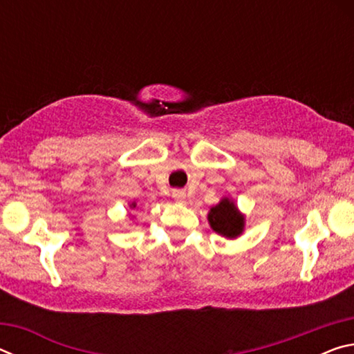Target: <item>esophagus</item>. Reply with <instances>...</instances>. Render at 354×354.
<instances>
[{"mask_svg": "<svg viewBox=\"0 0 354 354\" xmlns=\"http://www.w3.org/2000/svg\"><path fill=\"white\" fill-rule=\"evenodd\" d=\"M173 198H175L178 203H183L185 198V192L184 190H173Z\"/></svg>", "mask_w": 354, "mask_h": 354, "instance_id": "obj_1", "label": "esophagus"}]
</instances>
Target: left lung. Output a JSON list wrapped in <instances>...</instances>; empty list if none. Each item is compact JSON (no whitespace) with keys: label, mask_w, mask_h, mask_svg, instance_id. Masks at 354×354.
Here are the masks:
<instances>
[{"label":"left lung","mask_w":354,"mask_h":354,"mask_svg":"<svg viewBox=\"0 0 354 354\" xmlns=\"http://www.w3.org/2000/svg\"><path fill=\"white\" fill-rule=\"evenodd\" d=\"M207 220L217 234L227 239L239 237L245 227V217L239 212L234 201H231L230 198H223L217 206L211 207V211L207 214Z\"/></svg>","instance_id":"left-lung-1"}]
</instances>
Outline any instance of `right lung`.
<instances>
[{
	"instance_id": "obj_1",
	"label": "right lung",
	"mask_w": 354,
	"mask_h": 354,
	"mask_svg": "<svg viewBox=\"0 0 354 354\" xmlns=\"http://www.w3.org/2000/svg\"><path fill=\"white\" fill-rule=\"evenodd\" d=\"M131 207H136V203H133V205H131Z\"/></svg>"
}]
</instances>
